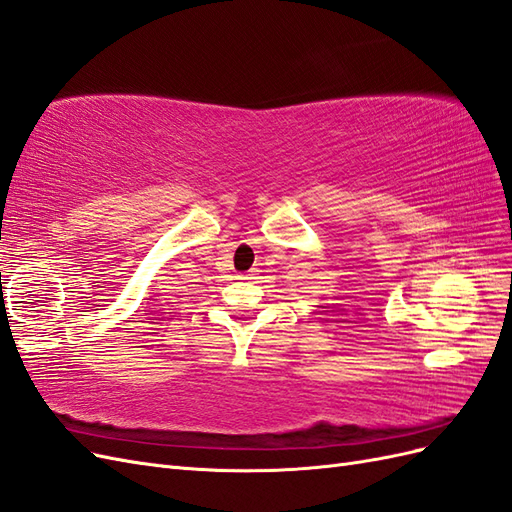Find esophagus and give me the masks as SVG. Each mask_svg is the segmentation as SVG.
Returning <instances> with one entry per match:
<instances>
[{
    "label": "esophagus",
    "instance_id": "obj_1",
    "mask_svg": "<svg viewBox=\"0 0 512 512\" xmlns=\"http://www.w3.org/2000/svg\"><path fill=\"white\" fill-rule=\"evenodd\" d=\"M258 273H260V269L252 267L250 271H247V273H243V277H245V280H256V277H258Z\"/></svg>",
    "mask_w": 512,
    "mask_h": 512
}]
</instances>
